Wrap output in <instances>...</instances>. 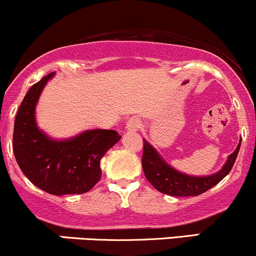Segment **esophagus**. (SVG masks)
<instances>
[{"label": "esophagus", "instance_id": "1", "mask_svg": "<svg viewBox=\"0 0 256 256\" xmlns=\"http://www.w3.org/2000/svg\"><path fill=\"white\" fill-rule=\"evenodd\" d=\"M140 119L137 118H132L126 122V128H128V131H131V132L138 131L140 130Z\"/></svg>", "mask_w": 256, "mask_h": 256}]
</instances>
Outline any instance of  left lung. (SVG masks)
Here are the masks:
<instances>
[{
    "label": "left lung",
    "instance_id": "1",
    "mask_svg": "<svg viewBox=\"0 0 256 256\" xmlns=\"http://www.w3.org/2000/svg\"><path fill=\"white\" fill-rule=\"evenodd\" d=\"M143 142H144L142 158L143 171L149 183L158 192L171 196H198L218 184L230 173L238 155L242 140H240L234 152H231L226 158L222 168L210 176H192L178 171L161 156L160 152L148 140L143 138Z\"/></svg>",
    "mask_w": 256,
    "mask_h": 256
}]
</instances>
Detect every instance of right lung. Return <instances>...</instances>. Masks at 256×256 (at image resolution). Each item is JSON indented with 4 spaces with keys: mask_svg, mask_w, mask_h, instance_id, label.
Here are the masks:
<instances>
[{
    "mask_svg": "<svg viewBox=\"0 0 256 256\" xmlns=\"http://www.w3.org/2000/svg\"><path fill=\"white\" fill-rule=\"evenodd\" d=\"M55 72L32 85L14 122L13 150L20 170L32 184L52 195L84 194L101 178L100 161L122 136L114 130L92 128L68 138H52L37 125L40 94Z\"/></svg>",
    "mask_w": 256,
    "mask_h": 256,
    "instance_id": "add662e5",
    "label": "right lung"
}]
</instances>
